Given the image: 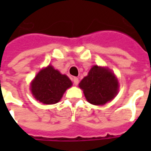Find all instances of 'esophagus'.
Wrapping results in <instances>:
<instances>
[{"label": "esophagus", "mask_w": 151, "mask_h": 151, "mask_svg": "<svg viewBox=\"0 0 151 151\" xmlns=\"http://www.w3.org/2000/svg\"><path fill=\"white\" fill-rule=\"evenodd\" d=\"M73 85L77 86L79 82L78 78H73Z\"/></svg>", "instance_id": "esophagus-1"}]
</instances>
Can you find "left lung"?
Here are the masks:
<instances>
[{
  "instance_id": "left-lung-1",
  "label": "left lung",
  "mask_w": 151,
  "mask_h": 151,
  "mask_svg": "<svg viewBox=\"0 0 151 151\" xmlns=\"http://www.w3.org/2000/svg\"><path fill=\"white\" fill-rule=\"evenodd\" d=\"M86 100L94 105H104L112 100L117 95L119 82L108 68L94 65L88 75L79 83Z\"/></svg>"
}]
</instances>
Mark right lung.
<instances>
[{"instance_id": "right-lung-1", "label": "right lung", "mask_w": 151, "mask_h": 151, "mask_svg": "<svg viewBox=\"0 0 151 151\" xmlns=\"http://www.w3.org/2000/svg\"><path fill=\"white\" fill-rule=\"evenodd\" d=\"M71 86L72 82L67 76L49 65L41 69L31 82V91L35 99L43 104H54Z\"/></svg>"}]
</instances>
